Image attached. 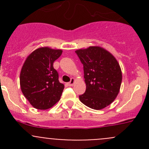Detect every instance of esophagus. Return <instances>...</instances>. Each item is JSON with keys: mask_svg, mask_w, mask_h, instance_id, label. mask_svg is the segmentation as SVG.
I'll use <instances>...</instances> for the list:
<instances>
[{"mask_svg": "<svg viewBox=\"0 0 149 149\" xmlns=\"http://www.w3.org/2000/svg\"><path fill=\"white\" fill-rule=\"evenodd\" d=\"M74 83H75V79L72 78V79H70V81L69 82V83H68V85L69 86H73Z\"/></svg>", "mask_w": 149, "mask_h": 149, "instance_id": "34e87169", "label": "esophagus"}]
</instances>
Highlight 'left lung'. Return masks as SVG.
Masks as SVG:
<instances>
[{"label": "left lung", "instance_id": "left-lung-1", "mask_svg": "<svg viewBox=\"0 0 149 149\" xmlns=\"http://www.w3.org/2000/svg\"><path fill=\"white\" fill-rule=\"evenodd\" d=\"M84 65L85 93L79 100L91 109H104L118 95L122 83V71L116 58L100 46L76 50Z\"/></svg>", "mask_w": 149, "mask_h": 149}]
</instances>
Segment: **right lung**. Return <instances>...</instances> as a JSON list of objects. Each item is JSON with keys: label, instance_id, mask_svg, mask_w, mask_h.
<instances>
[{"label": "right lung", "instance_id": "add662e5", "mask_svg": "<svg viewBox=\"0 0 149 149\" xmlns=\"http://www.w3.org/2000/svg\"><path fill=\"white\" fill-rule=\"evenodd\" d=\"M63 50L42 47L30 53L20 73L22 93L33 107L47 109L60 100L64 84L60 83L53 63Z\"/></svg>", "mask_w": 149, "mask_h": 149}]
</instances>
